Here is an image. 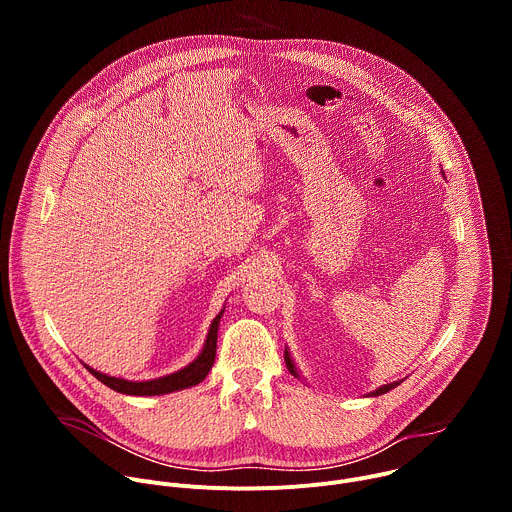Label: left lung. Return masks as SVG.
I'll use <instances>...</instances> for the list:
<instances>
[{
	"label": "left lung",
	"instance_id": "obj_1",
	"mask_svg": "<svg viewBox=\"0 0 512 512\" xmlns=\"http://www.w3.org/2000/svg\"><path fill=\"white\" fill-rule=\"evenodd\" d=\"M285 364H287V369H289V373H291V375H294V377H300V375H298V369H296V364H294V360H291V356H289V352H287V350H285ZM399 383H401V381H395V383L383 385V387H379L377 391H373V393H369V395H371V397H379V395H385L387 391L395 389Z\"/></svg>",
	"mask_w": 512,
	"mask_h": 512
}]
</instances>
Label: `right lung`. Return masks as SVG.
Instances as JSON below:
<instances>
[{"label":"right lung","instance_id":"1","mask_svg":"<svg viewBox=\"0 0 512 512\" xmlns=\"http://www.w3.org/2000/svg\"><path fill=\"white\" fill-rule=\"evenodd\" d=\"M225 308L218 312V316L212 320L210 328H208V336L204 340V348L202 352L188 364V367L160 377V379H152V381H125V379H117V377H109L105 373H99L91 367H85L91 371L93 377H97L103 385H107L109 389L123 393V395H139V397H150V395H166V393H174V391H182L188 387L198 385L200 381L206 379L208 371L212 369L214 364V356H216V336H218V322H221Z\"/></svg>","mask_w":512,"mask_h":512}]
</instances>
